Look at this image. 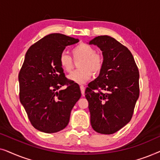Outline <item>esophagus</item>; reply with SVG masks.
<instances>
[{"instance_id": "esophagus-1", "label": "esophagus", "mask_w": 160, "mask_h": 160, "mask_svg": "<svg viewBox=\"0 0 160 160\" xmlns=\"http://www.w3.org/2000/svg\"><path fill=\"white\" fill-rule=\"evenodd\" d=\"M80 89H81V92H82V95H84V92H85V87L82 85V86H80Z\"/></svg>"}]
</instances>
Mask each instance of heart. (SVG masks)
<instances>
[{
  "instance_id": "heart-1",
  "label": "heart",
  "mask_w": 160,
  "mask_h": 160,
  "mask_svg": "<svg viewBox=\"0 0 160 160\" xmlns=\"http://www.w3.org/2000/svg\"><path fill=\"white\" fill-rule=\"evenodd\" d=\"M74 60L82 59L78 64L80 69L74 71L68 75V78L77 84H83L90 79L93 75L98 74L102 71L103 66V58L100 54L96 53L95 49L92 46L82 43L72 49ZM59 62L62 68L66 72H71L73 67V60L65 52L61 53Z\"/></svg>"
}]
</instances>
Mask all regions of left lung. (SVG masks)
I'll return each mask as SVG.
<instances>
[{"instance_id": "1", "label": "left lung", "mask_w": 160, "mask_h": 160, "mask_svg": "<svg viewBox=\"0 0 160 160\" xmlns=\"http://www.w3.org/2000/svg\"><path fill=\"white\" fill-rule=\"evenodd\" d=\"M89 43L103 56L102 71L85 91L91 125L97 132L113 134L132 119L139 97L138 68L130 50L112 37L100 36Z\"/></svg>"}]
</instances>
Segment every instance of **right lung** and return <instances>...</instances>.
<instances>
[{
    "label": "right lung",
    "mask_w": 160,
    "mask_h": 160,
    "mask_svg": "<svg viewBox=\"0 0 160 160\" xmlns=\"http://www.w3.org/2000/svg\"><path fill=\"white\" fill-rule=\"evenodd\" d=\"M78 39L60 33L47 35L26 52L19 73V100L30 123L46 133L62 130L82 95L76 83L68 82L59 58L67 46ZM65 85V90L58 89Z\"/></svg>",
    "instance_id": "right-lung-1"
}]
</instances>
